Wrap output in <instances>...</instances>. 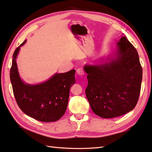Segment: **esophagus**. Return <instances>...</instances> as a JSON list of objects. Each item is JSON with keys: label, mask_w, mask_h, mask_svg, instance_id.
<instances>
[{"label": "esophagus", "mask_w": 152, "mask_h": 152, "mask_svg": "<svg viewBox=\"0 0 152 152\" xmlns=\"http://www.w3.org/2000/svg\"><path fill=\"white\" fill-rule=\"evenodd\" d=\"M76 72L77 74H78V75H84V69L82 68H79L76 70Z\"/></svg>", "instance_id": "1"}]
</instances>
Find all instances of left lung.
I'll list each match as a JSON object with an SVG mask.
<instances>
[{"label":"left lung","mask_w":152,"mask_h":152,"mask_svg":"<svg viewBox=\"0 0 152 152\" xmlns=\"http://www.w3.org/2000/svg\"><path fill=\"white\" fill-rule=\"evenodd\" d=\"M116 58L101 65H88L86 95L98 116L112 118L133 110L138 101L142 68L136 48L126 37L118 42Z\"/></svg>","instance_id":"1"}]
</instances>
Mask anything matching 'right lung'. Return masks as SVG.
<instances>
[{
    "instance_id": "1",
    "label": "right lung",
    "mask_w": 152,
    "mask_h": 152,
    "mask_svg": "<svg viewBox=\"0 0 152 152\" xmlns=\"http://www.w3.org/2000/svg\"><path fill=\"white\" fill-rule=\"evenodd\" d=\"M16 48L12 56L10 78L18 106L24 114L44 122H55L64 114L68 106L69 92L75 83V70L66 73L56 74L48 81L37 85L26 84L19 76L16 58L20 47Z\"/></svg>"
}]
</instances>
